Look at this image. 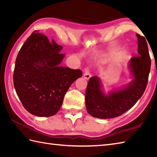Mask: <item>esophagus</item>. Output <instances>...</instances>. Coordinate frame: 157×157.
<instances>
[{
  "label": "esophagus",
  "mask_w": 157,
  "mask_h": 157,
  "mask_svg": "<svg viewBox=\"0 0 157 157\" xmlns=\"http://www.w3.org/2000/svg\"><path fill=\"white\" fill-rule=\"evenodd\" d=\"M84 77V78L86 79H89L90 78L91 73H90V68L88 67L85 68Z\"/></svg>",
  "instance_id": "obj_1"
}]
</instances>
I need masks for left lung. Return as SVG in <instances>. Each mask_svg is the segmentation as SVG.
<instances>
[{"instance_id": "obj_1", "label": "left lung", "mask_w": 157, "mask_h": 157, "mask_svg": "<svg viewBox=\"0 0 157 157\" xmlns=\"http://www.w3.org/2000/svg\"><path fill=\"white\" fill-rule=\"evenodd\" d=\"M136 36L139 55L130 59L129 68L134 80L125 88L105 95L101 90L98 77L90 78L86 90V106L88 113L94 117L110 119L121 115L131 109L144 94L148 84L151 61L145 38L138 34Z\"/></svg>"}]
</instances>
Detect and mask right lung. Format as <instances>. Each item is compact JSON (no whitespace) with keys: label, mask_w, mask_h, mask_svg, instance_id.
Wrapping results in <instances>:
<instances>
[{"label":"right lung","mask_w":157,"mask_h":157,"mask_svg":"<svg viewBox=\"0 0 157 157\" xmlns=\"http://www.w3.org/2000/svg\"><path fill=\"white\" fill-rule=\"evenodd\" d=\"M62 46L35 31L17 56L13 84L22 105L38 117L55 115L69 86L82 75L80 69L59 66L65 55Z\"/></svg>","instance_id":"obj_1"}]
</instances>
